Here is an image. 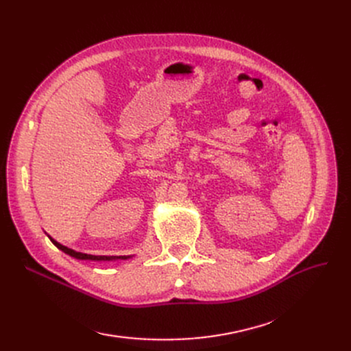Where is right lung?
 <instances>
[{"label":"right lung","instance_id":"add662e5","mask_svg":"<svg viewBox=\"0 0 351 351\" xmlns=\"http://www.w3.org/2000/svg\"><path fill=\"white\" fill-rule=\"evenodd\" d=\"M48 237H49V241L57 246L60 250H62L64 253H66V254H69V256H72V257H75V259H80V261H94V262H110V261H126V259H129V257H132V256H95V254H86V253H81V252H77V250H72V249H69V247H66V246H64V245H61V243H58L57 241H53V239L48 234Z\"/></svg>","mask_w":351,"mask_h":351}]
</instances>
